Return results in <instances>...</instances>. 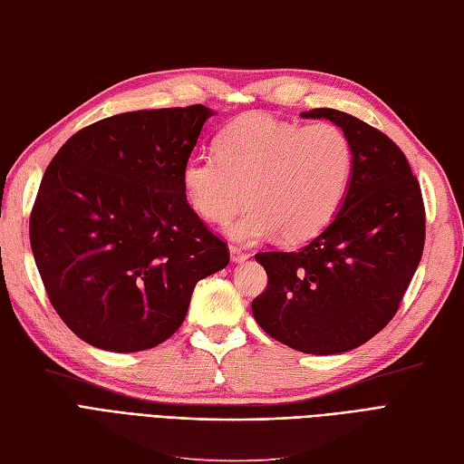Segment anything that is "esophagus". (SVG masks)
Masks as SVG:
<instances>
[{
	"instance_id": "obj_1",
	"label": "esophagus",
	"mask_w": 464,
	"mask_h": 464,
	"mask_svg": "<svg viewBox=\"0 0 464 464\" xmlns=\"http://www.w3.org/2000/svg\"><path fill=\"white\" fill-rule=\"evenodd\" d=\"M229 254H231V262L233 264H241L248 258V254L243 252L238 246H229Z\"/></svg>"
}]
</instances>
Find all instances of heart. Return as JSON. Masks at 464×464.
Here are the masks:
<instances>
[{
    "label": "heart",
    "mask_w": 464,
    "mask_h": 464,
    "mask_svg": "<svg viewBox=\"0 0 464 464\" xmlns=\"http://www.w3.org/2000/svg\"><path fill=\"white\" fill-rule=\"evenodd\" d=\"M353 179V148L334 123L296 125L266 113L235 119L219 132L216 156H190L181 168L185 202L198 218L223 223L238 243L279 233L306 243L339 214Z\"/></svg>",
    "instance_id": "obj_1"
}]
</instances>
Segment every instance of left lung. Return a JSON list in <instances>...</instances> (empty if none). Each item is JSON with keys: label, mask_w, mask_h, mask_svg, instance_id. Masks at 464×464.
<instances>
[{"label": "left lung", "mask_w": 464, "mask_h": 464, "mask_svg": "<svg viewBox=\"0 0 464 464\" xmlns=\"http://www.w3.org/2000/svg\"><path fill=\"white\" fill-rule=\"evenodd\" d=\"M335 123L353 148V179L339 214L296 252H260L267 289L252 301L262 330L295 351L339 354L390 324L422 258V192L401 148L345 111Z\"/></svg>", "instance_id": "8db88e82"}]
</instances>
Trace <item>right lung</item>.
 <instances>
[{"mask_svg": "<svg viewBox=\"0 0 464 464\" xmlns=\"http://www.w3.org/2000/svg\"><path fill=\"white\" fill-rule=\"evenodd\" d=\"M212 115L198 103L102 119L72 134L44 173L33 254L55 312L88 345H160L181 327L194 285L229 264L181 188Z\"/></svg>", "mask_w": 464, "mask_h": 464, "instance_id": "1", "label": "right lung"}]
</instances>
